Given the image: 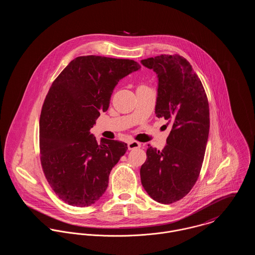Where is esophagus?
Wrapping results in <instances>:
<instances>
[{
  "label": "esophagus",
  "mask_w": 255,
  "mask_h": 255,
  "mask_svg": "<svg viewBox=\"0 0 255 255\" xmlns=\"http://www.w3.org/2000/svg\"><path fill=\"white\" fill-rule=\"evenodd\" d=\"M141 144L137 141H134V140H131V141H128V148L129 150H133V149H137V148H140Z\"/></svg>",
  "instance_id": "1"
}]
</instances>
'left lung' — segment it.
Returning a JSON list of instances; mask_svg holds the SVG:
<instances>
[{"instance_id":"8db88e82","label":"left lung","mask_w":255,"mask_h":255,"mask_svg":"<svg viewBox=\"0 0 255 255\" xmlns=\"http://www.w3.org/2000/svg\"><path fill=\"white\" fill-rule=\"evenodd\" d=\"M141 64L157 73L155 114L167 120L172 130L163 150L148 144L140 180L151 198L170 204L184 197L199 177L210 127L208 99L198 75L182 56L161 55Z\"/></svg>"}]
</instances>
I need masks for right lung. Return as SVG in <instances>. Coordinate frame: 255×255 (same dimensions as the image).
I'll list each match as a JSON object with an SVG mask.
<instances>
[{
    "label": "right lung",
    "instance_id": "1",
    "mask_svg": "<svg viewBox=\"0 0 255 255\" xmlns=\"http://www.w3.org/2000/svg\"><path fill=\"white\" fill-rule=\"evenodd\" d=\"M133 60L81 56L52 83L39 121L40 161L55 193L76 207L94 204L106 191L113 167L128 144L90 133L120 79L138 71Z\"/></svg>",
    "mask_w": 255,
    "mask_h": 255
}]
</instances>
